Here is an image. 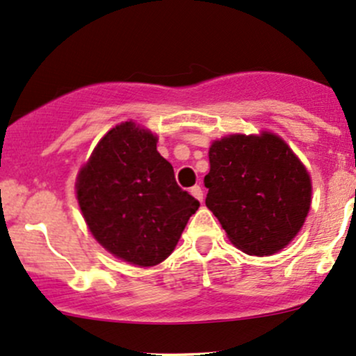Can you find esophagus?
Segmentation results:
<instances>
[{
    "instance_id": "34e87169",
    "label": "esophagus",
    "mask_w": 356,
    "mask_h": 356,
    "mask_svg": "<svg viewBox=\"0 0 356 356\" xmlns=\"http://www.w3.org/2000/svg\"><path fill=\"white\" fill-rule=\"evenodd\" d=\"M190 193L193 195V197L197 198L198 202H203V190H202V186H200V185H195V186H191Z\"/></svg>"
}]
</instances>
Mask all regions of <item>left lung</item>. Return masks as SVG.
Segmentation results:
<instances>
[{
  "instance_id": "8db88e82",
  "label": "left lung",
  "mask_w": 356,
  "mask_h": 356,
  "mask_svg": "<svg viewBox=\"0 0 356 356\" xmlns=\"http://www.w3.org/2000/svg\"><path fill=\"white\" fill-rule=\"evenodd\" d=\"M207 207L249 255H273L293 241L311 207V178L279 136L230 134L213 141Z\"/></svg>"
}]
</instances>
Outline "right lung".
Wrapping results in <instances>:
<instances>
[{
    "label": "right lung",
    "mask_w": 356,
    "mask_h": 356,
    "mask_svg": "<svg viewBox=\"0 0 356 356\" xmlns=\"http://www.w3.org/2000/svg\"><path fill=\"white\" fill-rule=\"evenodd\" d=\"M158 138L136 122L113 127L79 171V207L92 235L118 259L139 267L175 250L200 203L175 179Z\"/></svg>",
    "instance_id": "add662e5"
}]
</instances>
